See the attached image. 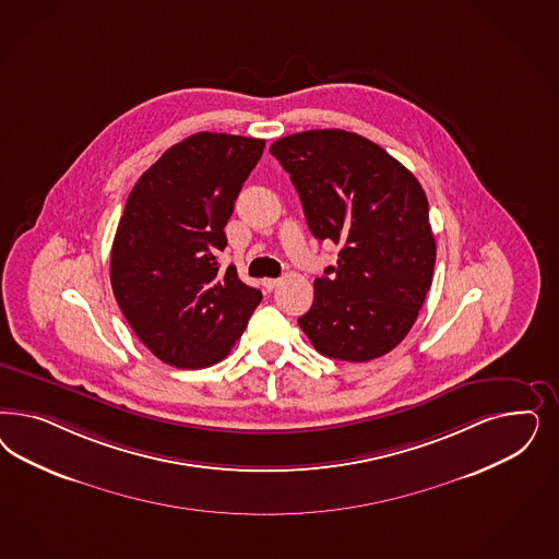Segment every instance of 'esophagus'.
Returning a JSON list of instances; mask_svg holds the SVG:
<instances>
[{"instance_id": "34e87169", "label": "esophagus", "mask_w": 559, "mask_h": 559, "mask_svg": "<svg viewBox=\"0 0 559 559\" xmlns=\"http://www.w3.org/2000/svg\"><path fill=\"white\" fill-rule=\"evenodd\" d=\"M263 286L271 292V289H275L280 286V280H263Z\"/></svg>"}]
</instances>
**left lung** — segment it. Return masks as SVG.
I'll return each instance as SVG.
<instances>
[{"label":"left lung","instance_id":"1","mask_svg":"<svg viewBox=\"0 0 559 559\" xmlns=\"http://www.w3.org/2000/svg\"><path fill=\"white\" fill-rule=\"evenodd\" d=\"M294 182L314 238L342 247L314 280L298 319L326 358L368 361L414 326L436 263L428 198L380 145L343 129H310L270 147Z\"/></svg>","mask_w":559,"mask_h":559}]
</instances>
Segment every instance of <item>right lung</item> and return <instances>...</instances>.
<instances>
[{
  "mask_svg": "<svg viewBox=\"0 0 559 559\" xmlns=\"http://www.w3.org/2000/svg\"><path fill=\"white\" fill-rule=\"evenodd\" d=\"M265 140L201 131L168 147L127 198L110 249V286L145 347L177 368L224 360L261 292L219 273L224 226Z\"/></svg>",
  "mask_w": 559,
  "mask_h": 559,
  "instance_id": "1",
  "label": "right lung"
}]
</instances>
